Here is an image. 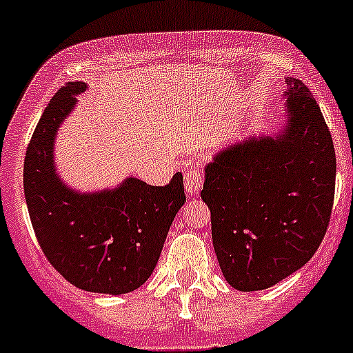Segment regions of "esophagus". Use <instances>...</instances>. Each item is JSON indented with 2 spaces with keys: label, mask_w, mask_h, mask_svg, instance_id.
<instances>
[{
  "label": "esophagus",
  "mask_w": 353,
  "mask_h": 353,
  "mask_svg": "<svg viewBox=\"0 0 353 353\" xmlns=\"http://www.w3.org/2000/svg\"><path fill=\"white\" fill-rule=\"evenodd\" d=\"M184 186H186V193L198 194L203 186V176L196 167H191L184 174Z\"/></svg>",
  "instance_id": "1"
}]
</instances>
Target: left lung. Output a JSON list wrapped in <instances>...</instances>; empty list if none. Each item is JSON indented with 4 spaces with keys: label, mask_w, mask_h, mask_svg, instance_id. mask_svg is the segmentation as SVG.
Segmentation results:
<instances>
[{
    "label": "left lung",
    "mask_w": 353,
    "mask_h": 353,
    "mask_svg": "<svg viewBox=\"0 0 353 353\" xmlns=\"http://www.w3.org/2000/svg\"><path fill=\"white\" fill-rule=\"evenodd\" d=\"M285 124L249 134L205 165L201 199L223 279L241 292L265 290L301 270L328 229L336 157L319 105L285 78Z\"/></svg>",
    "instance_id": "left-lung-1"
}]
</instances>
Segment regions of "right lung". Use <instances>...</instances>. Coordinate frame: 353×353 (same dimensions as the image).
<instances>
[{
	"mask_svg": "<svg viewBox=\"0 0 353 353\" xmlns=\"http://www.w3.org/2000/svg\"><path fill=\"white\" fill-rule=\"evenodd\" d=\"M87 88L68 83L42 114L25 154V201L46 258L71 285L121 295L150 279L186 194L181 172L167 186L133 176L101 191L68 186L56 169L54 140Z\"/></svg>",
	"mask_w": 353,
	"mask_h": 353,
	"instance_id": "obj_1",
	"label": "right lung"
}]
</instances>
